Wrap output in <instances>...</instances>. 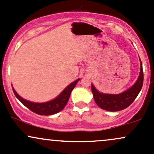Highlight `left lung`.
<instances>
[{
	"instance_id": "left-lung-1",
	"label": "left lung",
	"mask_w": 154,
	"mask_h": 154,
	"mask_svg": "<svg viewBox=\"0 0 154 154\" xmlns=\"http://www.w3.org/2000/svg\"><path fill=\"white\" fill-rule=\"evenodd\" d=\"M143 84V64L140 60V72L136 83L128 90L119 95H109L100 93L92 85V92L94 100L100 108L109 112H117L125 109L134 102L140 93Z\"/></svg>"
}]
</instances>
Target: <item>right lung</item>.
<instances>
[{
    "mask_svg": "<svg viewBox=\"0 0 154 154\" xmlns=\"http://www.w3.org/2000/svg\"><path fill=\"white\" fill-rule=\"evenodd\" d=\"M80 79H79L74 82H72L70 85L67 86L57 97H56L53 100H51V101L46 102V103H37L26 100L20 96L16 92V91L14 90V88H12V90L18 100L23 104L25 106L30 109L31 112L39 115H51L60 112L64 108L66 104L68 102L69 98H70L71 92L75 87L77 82Z\"/></svg>",
    "mask_w": 154,
    "mask_h": 154,
    "instance_id": "1",
    "label": "right lung"
}]
</instances>
